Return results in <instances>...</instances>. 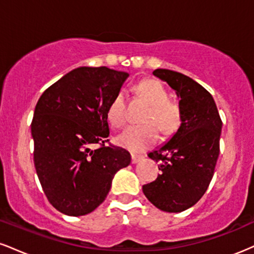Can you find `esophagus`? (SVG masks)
Listing matches in <instances>:
<instances>
[{"mask_svg": "<svg viewBox=\"0 0 254 254\" xmlns=\"http://www.w3.org/2000/svg\"><path fill=\"white\" fill-rule=\"evenodd\" d=\"M142 159H143L142 155H138V154H131V162H132V164H137V162L141 161Z\"/></svg>", "mask_w": 254, "mask_h": 254, "instance_id": "1", "label": "esophagus"}]
</instances>
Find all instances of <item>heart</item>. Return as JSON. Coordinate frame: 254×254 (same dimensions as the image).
Listing matches in <instances>:
<instances>
[{
  "mask_svg": "<svg viewBox=\"0 0 254 254\" xmlns=\"http://www.w3.org/2000/svg\"><path fill=\"white\" fill-rule=\"evenodd\" d=\"M136 94L150 104L143 122L147 124L132 125L117 137V143L125 149L141 153L156 143L159 130L164 135H172L182 124V111L176 103L170 101L167 89L156 80H144L135 87ZM106 118L115 129H122L127 122V99L119 92L110 101L106 110Z\"/></svg>",
  "mask_w": 254,
  "mask_h": 254,
  "instance_id": "obj_1",
  "label": "heart"
}]
</instances>
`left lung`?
Instances as JSON below:
<instances>
[{
  "label": "left lung",
  "instance_id": "8db88e82",
  "mask_svg": "<svg viewBox=\"0 0 254 254\" xmlns=\"http://www.w3.org/2000/svg\"><path fill=\"white\" fill-rule=\"evenodd\" d=\"M153 74L176 90L182 124L167 143L148 154L160 162L161 173L142 190L160 210L180 212L208 190L220 154L222 121L210 93L191 77L168 69Z\"/></svg>",
  "mask_w": 254,
  "mask_h": 254
}]
</instances>
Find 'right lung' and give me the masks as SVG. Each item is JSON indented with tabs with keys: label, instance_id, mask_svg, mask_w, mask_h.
Masks as SVG:
<instances>
[{
	"label": "right lung",
	"instance_id": "1",
	"mask_svg": "<svg viewBox=\"0 0 254 254\" xmlns=\"http://www.w3.org/2000/svg\"><path fill=\"white\" fill-rule=\"evenodd\" d=\"M129 74L106 66L74 69L39 98L32 119L33 159L44 193L69 216L89 214L109 194L127 150L109 143L106 110ZM99 147L92 149V145Z\"/></svg>",
	"mask_w": 254,
	"mask_h": 254
}]
</instances>
